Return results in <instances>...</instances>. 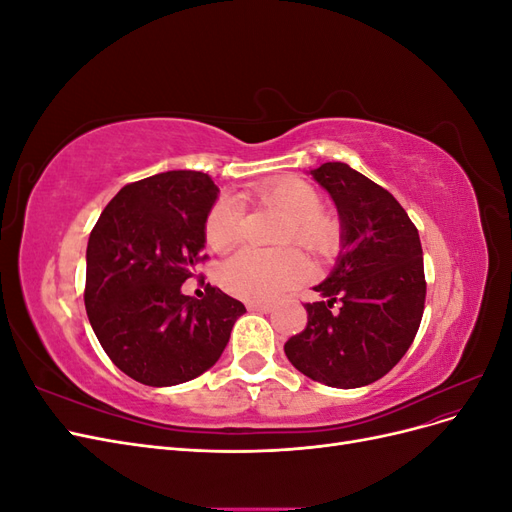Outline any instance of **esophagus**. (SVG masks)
Wrapping results in <instances>:
<instances>
[{"mask_svg":"<svg viewBox=\"0 0 512 512\" xmlns=\"http://www.w3.org/2000/svg\"><path fill=\"white\" fill-rule=\"evenodd\" d=\"M247 309H250V312L269 314V312H273V305L271 303H247Z\"/></svg>","mask_w":512,"mask_h":512,"instance_id":"esophagus-1","label":"esophagus"}]
</instances>
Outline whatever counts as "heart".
Segmentation results:
<instances>
[{"mask_svg":"<svg viewBox=\"0 0 512 512\" xmlns=\"http://www.w3.org/2000/svg\"><path fill=\"white\" fill-rule=\"evenodd\" d=\"M247 200L282 213V245H299L318 260L331 258L342 243V228L331 213L320 209V194L301 179H273L245 194ZM245 215L232 200H218L207 213L205 241L215 252H224L241 241ZM309 275L307 260L297 250L265 254L245 247L220 267V284L232 297L262 303L273 301Z\"/></svg>","mask_w":512,"mask_h":512,"instance_id":"heart-1","label":"heart"}]
</instances>
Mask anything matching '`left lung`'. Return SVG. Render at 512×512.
I'll return each instance as SVG.
<instances>
[{
	"label": "left lung",
	"mask_w": 512,
	"mask_h": 512,
	"mask_svg": "<svg viewBox=\"0 0 512 512\" xmlns=\"http://www.w3.org/2000/svg\"><path fill=\"white\" fill-rule=\"evenodd\" d=\"M335 200L344 252L305 303L307 327L284 344L301 374L335 389L371 384L412 346L425 309L418 230L395 196L344 162L312 170ZM337 306V310L332 307Z\"/></svg>",
	"instance_id": "left-lung-1"
}]
</instances>
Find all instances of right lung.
Wrapping results in <instances>:
<instances>
[{
  "instance_id": "obj_1",
  "label": "right lung",
  "mask_w": 512,
  "mask_h": 512,
  "mask_svg": "<svg viewBox=\"0 0 512 512\" xmlns=\"http://www.w3.org/2000/svg\"><path fill=\"white\" fill-rule=\"evenodd\" d=\"M218 185L196 170H168L123 185L87 243L85 309L100 346L147 386L194 380L220 359L245 305L220 288L185 297L205 247Z\"/></svg>"
}]
</instances>
